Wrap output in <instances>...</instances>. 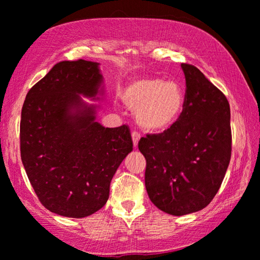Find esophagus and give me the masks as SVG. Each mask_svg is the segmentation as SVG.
<instances>
[{
  "label": "esophagus",
  "instance_id": "1",
  "mask_svg": "<svg viewBox=\"0 0 260 260\" xmlns=\"http://www.w3.org/2000/svg\"><path fill=\"white\" fill-rule=\"evenodd\" d=\"M132 139H133L134 146H138V143H139L140 140V134L138 132H132Z\"/></svg>",
  "mask_w": 260,
  "mask_h": 260
}]
</instances>
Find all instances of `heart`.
<instances>
[{
    "label": "heart",
    "mask_w": 260,
    "mask_h": 260,
    "mask_svg": "<svg viewBox=\"0 0 260 260\" xmlns=\"http://www.w3.org/2000/svg\"><path fill=\"white\" fill-rule=\"evenodd\" d=\"M124 105L136 112V120L147 132H162L177 122L185 103V91L175 79L139 76L121 91Z\"/></svg>",
    "instance_id": "obj_1"
}]
</instances>
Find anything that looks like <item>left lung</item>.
<instances>
[{
	"label": "left lung",
	"instance_id": "left-lung-1",
	"mask_svg": "<svg viewBox=\"0 0 260 260\" xmlns=\"http://www.w3.org/2000/svg\"><path fill=\"white\" fill-rule=\"evenodd\" d=\"M185 76L184 109L160 134L141 138L146 159L145 186L152 203L181 216L212 202L226 175L232 152L231 109L226 96L190 64Z\"/></svg>",
	"mask_w": 260,
	"mask_h": 260
}]
</instances>
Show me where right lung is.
<instances>
[{"instance_id": "right-lung-1", "label": "right lung", "mask_w": 260, "mask_h": 260, "mask_svg": "<svg viewBox=\"0 0 260 260\" xmlns=\"http://www.w3.org/2000/svg\"><path fill=\"white\" fill-rule=\"evenodd\" d=\"M100 64L60 61L26 96L20 122V150L26 174L46 209L81 219L101 209L113 176L133 150L129 128L96 121L101 100Z\"/></svg>"}]
</instances>
